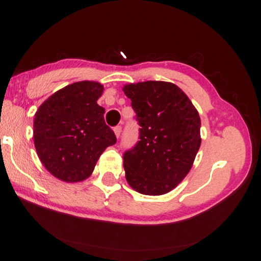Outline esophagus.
<instances>
[{
    "mask_svg": "<svg viewBox=\"0 0 261 261\" xmlns=\"http://www.w3.org/2000/svg\"><path fill=\"white\" fill-rule=\"evenodd\" d=\"M121 130H122V128H121V126H116L115 128H114V133H115L116 138L119 139L120 135H121Z\"/></svg>",
    "mask_w": 261,
    "mask_h": 261,
    "instance_id": "1",
    "label": "esophagus"
}]
</instances>
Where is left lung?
<instances>
[{"label": "left lung", "instance_id": "8db88e82", "mask_svg": "<svg viewBox=\"0 0 261 261\" xmlns=\"http://www.w3.org/2000/svg\"><path fill=\"white\" fill-rule=\"evenodd\" d=\"M140 140L123 154L126 179L142 195L173 190L187 177L201 146V119L180 88L170 82L126 84Z\"/></svg>", "mask_w": 261, "mask_h": 261}]
</instances>
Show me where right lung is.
I'll return each mask as SVG.
<instances>
[{
	"label": "right lung",
	"instance_id": "1",
	"mask_svg": "<svg viewBox=\"0 0 261 261\" xmlns=\"http://www.w3.org/2000/svg\"><path fill=\"white\" fill-rule=\"evenodd\" d=\"M103 85L82 81L56 91L34 116L33 139L38 156L52 176L77 183L91 176L96 163L116 137L97 105Z\"/></svg>",
	"mask_w": 261,
	"mask_h": 261
}]
</instances>
